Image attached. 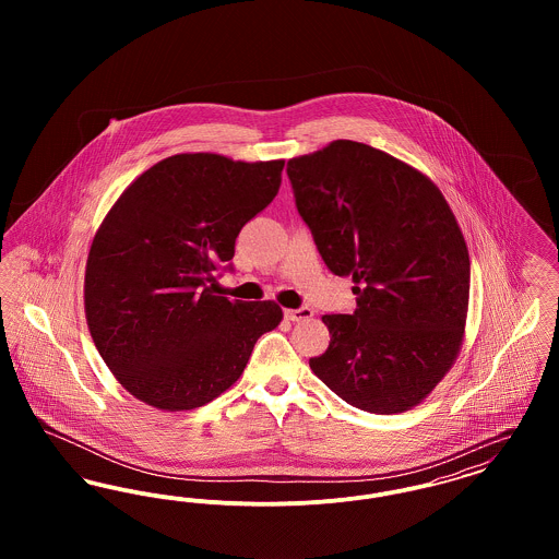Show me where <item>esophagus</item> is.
Segmentation results:
<instances>
[{
	"label": "esophagus",
	"mask_w": 559,
	"mask_h": 559,
	"mask_svg": "<svg viewBox=\"0 0 559 559\" xmlns=\"http://www.w3.org/2000/svg\"><path fill=\"white\" fill-rule=\"evenodd\" d=\"M314 317V312L310 308H297V310H285V319L292 322H299V320H308Z\"/></svg>",
	"instance_id": "obj_1"
}]
</instances>
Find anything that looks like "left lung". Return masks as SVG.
<instances>
[{
    "instance_id": "left-lung-1",
    "label": "left lung",
    "mask_w": 559,
    "mask_h": 559,
    "mask_svg": "<svg viewBox=\"0 0 559 559\" xmlns=\"http://www.w3.org/2000/svg\"><path fill=\"white\" fill-rule=\"evenodd\" d=\"M297 212L354 314H324L331 342L310 369L347 404L411 411L451 371L465 337L469 253L440 188L369 144L333 140L287 163Z\"/></svg>"
}]
</instances>
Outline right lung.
<instances>
[{"mask_svg":"<svg viewBox=\"0 0 559 559\" xmlns=\"http://www.w3.org/2000/svg\"><path fill=\"white\" fill-rule=\"evenodd\" d=\"M285 160L182 153L121 192L85 264L87 329L115 379L159 411H190L239 379L283 320L274 301L213 295V270L281 188Z\"/></svg>","mask_w":559,"mask_h":559,"instance_id":"1","label":"right lung"}]
</instances>
